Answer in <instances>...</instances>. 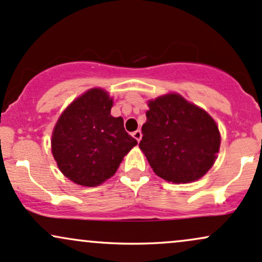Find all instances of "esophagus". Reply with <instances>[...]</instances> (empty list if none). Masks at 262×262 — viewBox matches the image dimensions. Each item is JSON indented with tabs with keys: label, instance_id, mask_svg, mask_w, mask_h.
<instances>
[{
	"label": "esophagus",
	"instance_id": "obj_1",
	"mask_svg": "<svg viewBox=\"0 0 262 262\" xmlns=\"http://www.w3.org/2000/svg\"><path fill=\"white\" fill-rule=\"evenodd\" d=\"M133 137H134L135 139H137L138 141H140V139H141V132H140V130H135V132H133Z\"/></svg>",
	"mask_w": 262,
	"mask_h": 262
}]
</instances>
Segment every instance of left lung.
<instances>
[{"mask_svg": "<svg viewBox=\"0 0 262 262\" xmlns=\"http://www.w3.org/2000/svg\"><path fill=\"white\" fill-rule=\"evenodd\" d=\"M141 133L139 146L154 172L175 183L201 179L213 166L221 145L212 117L176 93L149 102Z\"/></svg>", "mask_w": 262, "mask_h": 262, "instance_id": "8db88e82", "label": "left lung"}]
</instances>
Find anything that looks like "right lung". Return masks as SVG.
<instances>
[{
    "label": "right lung",
    "instance_id": "add662e5",
    "mask_svg": "<svg viewBox=\"0 0 262 262\" xmlns=\"http://www.w3.org/2000/svg\"><path fill=\"white\" fill-rule=\"evenodd\" d=\"M112 106L106 91L92 89L66 108L54 128V159L60 171L77 185H101L138 144L125 132L122 117L111 116Z\"/></svg>",
    "mask_w": 262,
    "mask_h": 262
}]
</instances>
